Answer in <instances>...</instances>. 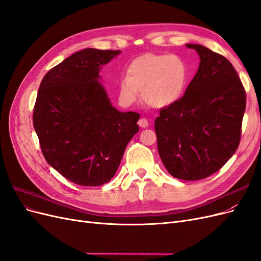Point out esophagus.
I'll use <instances>...</instances> for the list:
<instances>
[{"label":"esophagus","instance_id":"obj_1","mask_svg":"<svg viewBox=\"0 0 261 261\" xmlns=\"http://www.w3.org/2000/svg\"><path fill=\"white\" fill-rule=\"evenodd\" d=\"M138 125L140 126V127H143V128H145V127H148V125H149V123H148V121L146 120L145 117H141V118H139V121H138Z\"/></svg>","mask_w":261,"mask_h":261}]
</instances>
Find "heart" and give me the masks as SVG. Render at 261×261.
<instances>
[{
	"mask_svg": "<svg viewBox=\"0 0 261 261\" xmlns=\"http://www.w3.org/2000/svg\"><path fill=\"white\" fill-rule=\"evenodd\" d=\"M189 70L183 59L174 54L147 53L134 60L126 76L118 81L117 94L121 105L128 107L141 98L155 109L168 108L183 97Z\"/></svg>",
	"mask_w": 261,
	"mask_h": 261,
	"instance_id": "1",
	"label": "heart"
}]
</instances>
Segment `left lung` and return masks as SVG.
Wrapping results in <instances>:
<instances>
[{
	"label": "left lung",
	"mask_w": 261,
	"mask_h": 261,
	"mask_svg": "<svg viewBox=\"0 0 261 261\" xmlns=\"http://www.w3.org/2000/svg\"><path fill=\"white\" fill-rule=\"evenodd\" d=\"M199 67L185 94L154 121L158 151L172 176L206 178L239 148L246 92L232 63L200 44Z\"/></svg>",
	"instance_id": "8db88e82"
}]
</instances>
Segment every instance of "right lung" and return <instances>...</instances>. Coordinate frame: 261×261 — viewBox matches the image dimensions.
Returning <instances> with one entry per match:
<instances>
[{
  "mask_svg": "<svg viewBox=\"0 0 261 261\" xmlns=\"http://www.w3.org/2000/svg\"><path fill=\"white\" fill-rule=\"evenodd\" d=\"M121 51L85 49L45 74L34 108V127L53 169L81 186L111 179L125 148L139 130L136 112L112 107L100 80L101 65Z\"/></svg>",
  "mask_w": 261,
  "mask_h": 261,
  "instance_id": "right-lung-1",
  "label": "right lung"
}]
</instances>
